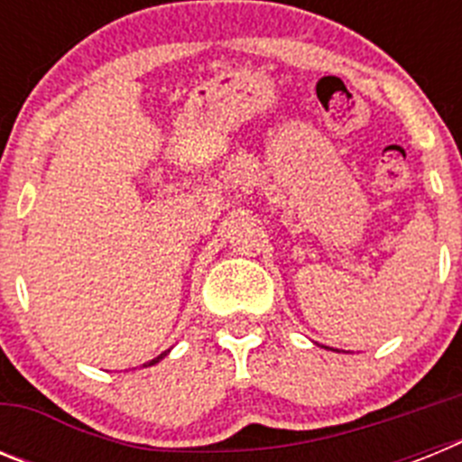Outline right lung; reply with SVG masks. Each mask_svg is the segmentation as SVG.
I'll use <instances>...</instances> for the list:
<instances>
[{
    "mask_svg": "<svg viewBox=\"0 0 462 462\" xmlns=\"http://www.w3.org/2000/svg\"><path fill=\"white\" fill-rule=\"evenodd\" d=\"M162 356H166V352H164V354H159L157 358H152V361H150V363H145V365H154V363H157V361H162Z\"/></svg>",
    "mask_w": 462,
    "mask_h": 462,
    "instance_id": "obj_1",
    "label": "right lung"
}]
</instances>
